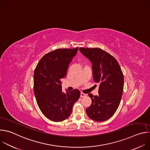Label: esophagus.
Here are the masks:
<instances>
[{"mask_svg":"<svg viewBox=\"0 0 150 150\" xmlns=\"http://www.w3.org/2000/svg\"><path fill=\"white\" fill-rule=\"evenodd\" d=\"M87 96V94H85L84 93H81V94H80V97H85Z\"/></svg>","mask_w":150,"mask_h":150,"instance_id":"1","label":"esophagus"}]
</instances>
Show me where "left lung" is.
I'll return each mask as SVG.
<instances>
[{"mask_svg": "<svg viewBox=\"0 0 150 150\" xmlns=\"http://www.w3.org/2000/svg\"><path fill=\"white\" fill-rule=\"evenodd\" d=\"M80 52L92 64L93 80L99 84L98 96L89 94L91 104L86 109L88 116L103 122L110 119L119 105L123 90L124 78L117 61L100 48H82Z\"/></svg>", "mask_w": 150, "mask_h": 150, "instance_id": "8db88e82", "label": "left lung"}]
</instances>
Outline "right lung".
I'll list each match as a JSON object with an SVG mask.
<instances>
[{
    "label": "right lung",
    "mask_w": 150,
    "mask_h": 150,
    "mask_svg": "<svg viewBox=\"0 0 150 150\" xmlns=\"http://www.w3.org/2000/svg\"><path fill=\"white\" fill-rule=\"evenodd\" d=\"M75 49H61L42 57L34 74V92L41 112L49 119L60 122L71 114L80 91H62L61 79L66 77L69 63L78 52Z\"/></svg>",
    "instance_id": "1"
}]
</instances>
